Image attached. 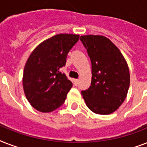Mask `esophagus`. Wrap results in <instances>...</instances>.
Listing matches in <instances>:
<instances>
[{"instance_id":"obj_1","label":"esophagus","mask_w":147,"mask_h":147,"mask_svg":"<svg viewBox=\"0 0 147 147\" xmlns=\"http://www.w3.org/2000/svg\"><path fill=\"white\" fill-rule=\"evenodd\" d=\"M78 79H74V82H75V85H78Z\"/></svg>"}]
</instances>
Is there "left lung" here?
I'll return each mask as SVG.
<instances>
[{"label":"left lung","instance_id":"left-lung-1","mask_svg":"<svg viewBox=\"0 0 147 147\" xmlns=\"http://www.w3.org/2000/svg\"><path fill=\"white\" fill-rule=\"evenodd\" d=\"M80 40L92 62V82L82 91L86 105L98 114L114 112L125 100L130 71L118 48L103 36H82Z\"/></svg>","mask_w":147,"mask_h":147}]
</instances>
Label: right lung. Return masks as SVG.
<instances>
[{"label":"right lung","instance_id":"right-lung-1","mask_svg":"<svg viewBox=\"0 0 147 147\" xmlns=\"http://www.w3.org/2000/svg\"><path fill=\"white\" fill-rule=\"evenodd\" d=\"M79 36L61 33L40 43L24 67L23 86L28 101L39 111L51 112L62 106L72 82L60 69Z\"/></svg>","mask_w":147,"mask_h":147}]
</instances>
